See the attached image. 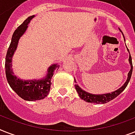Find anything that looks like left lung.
<instances>
[{"label": "left lung", "mask_w": 135, "mask_h": 135, "mask_svg": "<svg viewBox=\"0 0 135 135\" xmlns=\"http://www.w3.org/2000/svg\"><path fill=\"white\" fill-rule=\"evenodd\" d=\"M120 29V28H119ZM120 31H121V30L120 29ZM121 33H123V32L121 31ZM123 36L124 37V35L123 33ZM124 40H125V37H124ZM126 41V40H125ZM127 50H128V52L130 53V51L128 50V48L127 47ZM129 63L130 64V71L128 74V78L126 80V83H124L122 87H120L119 89L113 91V92H111V93H106V94H90L89 92L85 91V90H83L82 88H80V87L78 86V85H75V88H76V90L78 92V95L80 97V98H81L82 99H83L84 101L90 103H96V104H105V103L109 102L111 100L115 99L118 95H119L120 93H121L126 88L128 85V83L130 81V78H131V76H132V57H131V55H129ZM74 81L75 83H76V79H74Z\"/></svg>", "instance_id": "1"}]
</instances>
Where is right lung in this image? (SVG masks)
Returning <instances> with one entry per match:
<instances>
[{
	"instance_id": "obj_1",
	"label": "right lung",
	"mask_w": 135,
	"mask_h": 135,
	"mask_svg": "<svg viewBox=\"0 0 135 135\" xmlns=\"http://www.w3.org/2000/svg\"><path fill=\"white\" fill-rule=\"evenodd\" d=\"M35 15L28 17L14 32L11 43L5 57V74L9 86L19 96L24 100L36 101L43 99L49 94L52 85L51 79L54 72L59 67V64H54L47 69L46 76L41 79L22 80L14 74L12 66V57L15 52L20 38L28 28V24Z\"/></svg>"
}]
</instances>
